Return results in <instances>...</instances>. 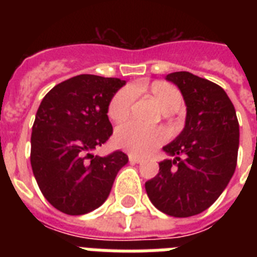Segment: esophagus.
<instances>
[{
	"mask_svg": "<svg viewBox=\"0 0 257 257\" xmlns=\"http://www.w3.org/2000/svg\"><path fill=\"white\" fill-rule=\"evenodd\" d=\"M129 161H131L132 164H139V163H143L144 159H143V157L136 156V155H129Z\"/></svg>",
	"mask_w": 257,
	"mask_h": 257,
	"instance_id": "34e87169",
	"label": "esophagus"
}]
</instances>
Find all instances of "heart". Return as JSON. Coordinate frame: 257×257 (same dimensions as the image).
<instances>
[{
  "mask_svg": "<svg viewBox=\"0 0 257 257\" xmlns=\"http://www.w3.org/2000/svg\"><path fill=\"white\" fill-rule=\"evenodd\" d=\"M153 96L163 110H169L173 106H179L181 96L177 89L156 82L152 85ZM137 97L135 86H125L112 97L108 106V116L110 120L120 122L129 116L133 102ZM168 139V133L163 128H147L144 125L129 121L120 125L114 133V143L118 148L128 151L133 155L145 156L160 147Z\"/></svg>",
  "mask_w": 257,
  "mask_h": 257,
  "instance_id": "1",
  "label": "heart"
}]
</instances>
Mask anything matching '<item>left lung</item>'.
<instances>
[{
	"label": "left lung",
	"mask_w": 257,
	"mask_h": 257,
	"mask_svg": "<svg viewBox=\"0 0 257 257\" xmlns=\"http://www.w3.org/2000/svg\"><path fill=\"white\" fill-rule=\"evenodd\" d=\"M183 94L187 116L183 131L163 147L173 160L159 163V173L145 183L155 207L173 217H189L208 209L235 173L239 121L221 86L189 72L165 77Z\"/></svg>",
	"instance_id": "left-lung-1"
}]
</instances>
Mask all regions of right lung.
Segmentation results:
<instances>
[{
  "instance_id": "obj_1",
  "label": "right lung",
  "mask_w": 257,
  "mask_h": 257,
  "mask_svg": "<svg viewBox=\"0 0 257 257\" xmlns=\"http://www.w3.org/2000/svg\"><path fill=\"white\" fill-rule=\"evenodd\" d=\"M125 84L120 78L80 74L50 89L38 106L30 164L42 195L66 215L101 207L128 163L121 151L104 157L92 153L112 136L108 106Z\"/></svg>"
}]
</instances>
